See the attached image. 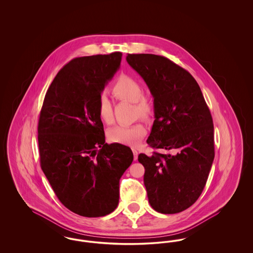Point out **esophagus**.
I'll list each match as a JSON object with an SVG mask.
<instances>
[{
  "instance_id": "obj_1",
  "label": "esophagus",
  "mask_w": 253,
  "mask_h": 253,
  "mask_svg": "<svg viewBox=\"0 0 253 253\" xmlns=\"http://www.w3.org/2000/svg\"><path fill=\"white\" fill-rule=\"evenodd\" d=\"M132 154H133V159H134V160H136V159H137V157H138V152H137V150H136V149H134V148H132Z\"/></svg>"
}]
</instances>
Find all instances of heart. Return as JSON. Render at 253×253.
Masks as SVG:
<instances>
[{"label": "heart", "instance_id": "obj_1", "mask_svg": "<svg viewBox=\"0 0 253 253\" xmlns=\"http://www.w3.org/2000/svg\"><path fill=\"white\" fill-rule=\"evenodd\" d=\"M142 86L132 76L121 74L111 87V93L118 99L134 103L135 112L144 119H149L154 114V104L148 96L142 95ZM97 115L104 123L113 121L112 103L105 95L98 97L96 104ZM146 128L141 123L132 125H117L109 129L108 139L113 143L136 146L139 144L146 134Z\"/></svg>", "mask_w": 253, "mask_h": 253}]
</instances>
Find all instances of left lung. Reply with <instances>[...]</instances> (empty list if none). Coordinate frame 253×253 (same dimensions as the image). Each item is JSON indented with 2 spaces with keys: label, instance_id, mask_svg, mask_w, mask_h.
Segmentation results:
<instances>
[{
  "label": "left lung",
  "instance_id": "left-lung-1",
  "mask_svg": "<svg viewBox=\"0 0 253 253\" xmlns=\"http://www.w3.org/2000/svg\"><path fill=\"white\" fill-rule=\"evenodd\" d=\"M154 97L155 121L147 143L161 150L138 156L149 203L160 213L187 210L198 199L214 159L213 122L193 76L165 57L128 54Z\"/></svg>",
  "mask_w": 253,
  "mask_h": 253
}]
</instances>
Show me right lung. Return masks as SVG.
I'll use <instances>...</instances> for the list:
<instances>
[{"mask_svg":"<svg viewBox=\"0 0 253 253\" xmlns=\"http://www.w3.org/2000/svg\"><path fill=\"white\" fill-rule=\"evenodd\" d=\"M121 57L115 52L70 60L49 86L40 114L42 169L62 205L82 216L116 210L120 179L133 159L129 147L105 143L96 110Z\"/></svg>","mask_w":253,"mask_h":253,"instance_id":"obj_1","label":"right lung"}]
</instances>
